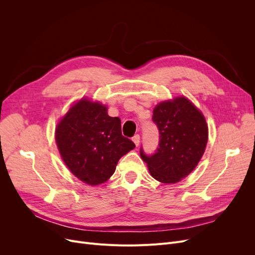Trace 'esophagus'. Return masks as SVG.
Returning a JSON list of instances; mask_svg holds the SVG:
<instances>
[{
    "label": "esophagus",
    "mask_w": 255,
    "mask_h": 255,
    "mask_svg": "<svg viewBox=\"0 0 255 255\" xmlns=\"http://www.w3.org/2000/svg\"><path fill=\"white\" fill-rule=\"evenodd\" d=\"M139 139H140V137H139V135H138V134H135L134 136L132 137V140H133V142L135 143V145H136V146H138V144H139Z\"/></svg>",
    "instance_id": "34e87169"
}]
</instances>
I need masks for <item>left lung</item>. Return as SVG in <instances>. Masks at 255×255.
<instances>
[{"label": "left lung", "instance_id": "left-lung-1", "mask_svg": "<svg viewBox=\"0 0 255 255\" xmlns=\"http://www.w3.org/2000/svg\"><path fill=\"white\" fill-rule=\"evenodd\" d=\"M152 120L159 131L158 148L153 154H146L140 146V157L154 179L177 183L195 168L205 152V117L188 99L179 97L159 103Z\"/></svg>", "mask_w": 255, "mask_h": 255}]
</instances>
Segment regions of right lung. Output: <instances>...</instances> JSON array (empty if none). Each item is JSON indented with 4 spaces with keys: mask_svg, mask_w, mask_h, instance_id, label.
I'll list each match as a JSON object with an SVG mask.
<instances>
[{
    "mask_svg": "<svg viewBox=\"0 0 255 255\" xmlns=\"http://www.w3.org/2000/svg\"><path fill=\"white\" fill-rule=\"evenodd\" d=\"M56 141L66 165L79 180L99 185L109 180L120 158L135 148L122 135L121 120L97 102L82 99L62 119Z\"/></svg>",
    "mask_w": 255,
    "mask_h": 255,
    "instance_id": "obj_1",
    "label": "right lung"
}]
</instances>
